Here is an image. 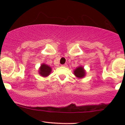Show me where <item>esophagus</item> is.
<instances>
[{
	"mask_svg": "<svg viewBox=\"0 0 125 125\" xmlns=\"http://www.w3.org/2000/svg\"><path fill=\"white\" fill-rule=\"evenodd\" d=\"M62 66H63V67H67L68 65H67V64H66V63H65V64H64V65H62Z\"/></svg>",
	"mask_w": 125,
	"mask_h": 125,
	"instance_id": "obj_1",
	"label": "esophagus"
}]
</instances>
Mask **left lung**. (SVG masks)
Wrapping results in <instances>:
<instances>
[{
	"label": "left lung",
	"mask_w": 125,
	"mask_h": 125,
	"mask_svg": "<svg viewBox=\"0 0 125 125\" xmlns=\"http://www.w3.org/2000/svg\"><path fill=\"white\" fill-rule=\"evenodd\" d=\"M74 75L79 78H82L85 76V71L83 70V68L82 66H79V68L75 69V70L74 71Z\"/></svg>",
	"instance_id": "obj_1"
}]
</instances>
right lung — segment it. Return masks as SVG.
Segmentation results:
<instances>
[{"label":"right lung","mask_w":125,"mask_h":125,"mask_svg":"<svg viewBox=\"0 0 125 125\" xmlns=\"http://www.w3.org/2000/svg\"><path fill=\"white\" fill-rule=\"evenodd\" d=\"M51 71V67H50V66H48V65H45V64H42L40 68V71H39V74H40L42 76L46 77L50 74Z\"/></svg>","instance_id":"right-lung-1"}]
</instances>
